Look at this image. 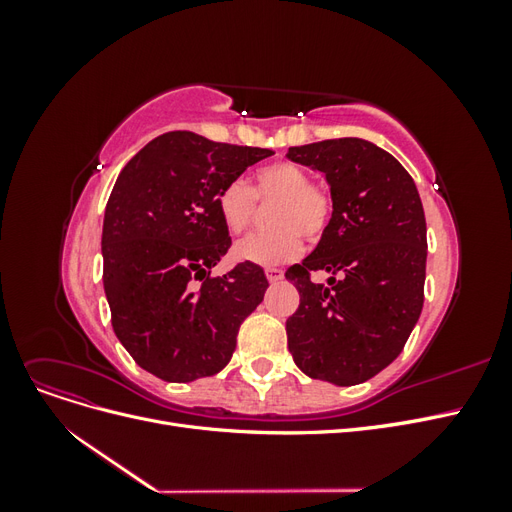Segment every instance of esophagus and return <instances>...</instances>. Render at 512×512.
<instances>
[{
	"label": "esophagus",
	"instance_id": "1",
	"mask_svg": "<svg viewBox=\"0 0 512 512\" xmlns=\"http://www.w3.org/2000/svg\"><path fill=\"white\" fill-rule=\"evenodd\" d=\"M267 280L271 282V284H275V282H280L282 280V277H284V271L282 269H275V267H269L267 271Z\"/></svg>",
	"mask_w": 512,
	"mask_h": 512
}]
</instances>
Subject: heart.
<instances>
[{"label":"heart","instance_id":"heart-1","mask_svg":"<svg viewBox=\"0 0 512 512\" xmlns=\"http://www.w3.org/2000/svg\"><path fill=\"white\" fill-rule=\"evenodd\" d=\"M256 198L262 203L277 200L271 211L275 228L241 239L235 245V256L262 267L284 265L297 258L303 247V235L309 241L320 239L333 215L331 192L314 183L303 166L280 160L256 170L254 190L243 179H232L220 190L218 211L232 235H239L250 226Z\"/></svg>","mask_w":512,"mask_h":512}]
</instances>
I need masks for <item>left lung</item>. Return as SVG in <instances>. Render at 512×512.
<instances>
[{
	"instance_id": "obj_1",
	"label": "left lung",
	"mask_w": 512,
	"mask_h": 512,
	"mask_svg": "<svg viewBox=\"0 0 512 512\" xmlns=\"http://www.w3.org/2000/svg\"><path fill=\"white\" fill-rule=\"evenodd\" d=\"M286 158L327 177L333 215L316 250L286 271L299 309L288 350L305 376L361 384L404 350L423 309L427 226L408 170L363 138L290 147ZM332 277L316 285L308 277Z\"/></svg>"
}]
</instances>
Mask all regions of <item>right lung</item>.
Instances as JSON below:
<instances>
[{
	"instance_id": "1",
	"label": "right lung",
	"mask_w": 512,
	"mask_h": 512,
	"mask_svg": "<svg viewBox=\"0 0 512 512\" xmlns=\"http://www.w3.org/2000/svg\"><path fill=\"white\" fill-rule=\"evenodd\" d=\"M269 156L179 130L119 173L104 211L102 282L117 339L149 374L192 382L228 365L269 282L254 262L209 275L230 247L218 194Z\"/></svg>"
}]
</instances>
